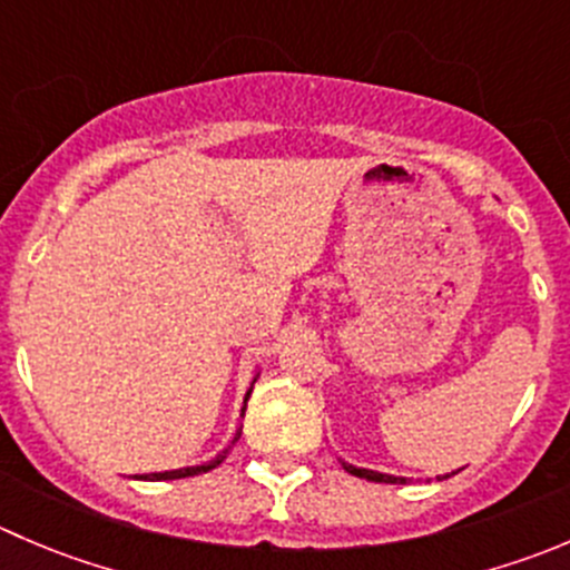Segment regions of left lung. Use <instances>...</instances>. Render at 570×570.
Wrapping results in <instances>:
<instances>
[{
    "label": "left lung",
    "mask_w": 570,
    "mask_h": 570,
    "mask_svg": "<svg viewBox=\"0 0 570 570\" xmlns=\"http://www.w3.org/2000/svg\"><path fill=\"white\" fill-rule=\"evenodd\" d=\"M340 462H342V468H345L347 473H353V476H358V479H367V482H384V484H409V482H412V479H406V476H392V473L370 471V468H356V465H351V462H345V460H340ZM454 473H460V471H454ZM454 473H445V476H438V479L443 482V479L454 476Z\"/></svg>",
    "instance_id": "obj_1"
}]
</instances>
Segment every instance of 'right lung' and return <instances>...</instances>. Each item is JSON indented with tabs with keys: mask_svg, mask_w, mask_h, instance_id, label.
<instances>
[{
	"mask_svg": "<svg viewBox=\"0 0 570 570\" xmlns=\"http://www.w3.org/2000/svg\"><path fill=\"white\" fill-rule=\"evenodd\" d=\"M258 379V375H256ZM256 379H253V384H256ZM253 384H250V390H247V395H245V406H242V414H245V409H247V397H250V392H253ZM242 438V429H236V434H234V440H230V445L228 449L223 451V454H217L214 456L212 462H203V465H189V468H178V471H161V473H136V476L132 479H145V482H167V479H186V476H197V473H208V471H214V468L217 465H223V460L225 456H228V451L234 449V443L236 440Z\"/></svg>",
	"mask_w": 570,
	"mask_h": 570,
	"instance_id": "right-lung-1",
	"label": "right lung"
}]
</instances>
